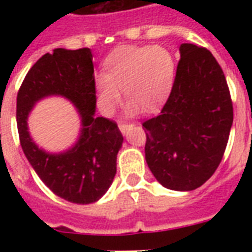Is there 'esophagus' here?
I'll list each match as a JSON object with an SVG mask.
<instances>
[{"label": "esophagus", "instance_id": "1", "mask_svg": "<svg viewBox=\"0 0 252 252\" xmlns=\"http://www.w3.org/2000/svg\"><path fill=\"white\" fill-rule=\"evenodd\" d=\"M129 128H132V124H126V123H120V124H119V129H120L122 133H126Z\"/></svg>", "mask_w": 252, "mask_h": 252}]
</instances>
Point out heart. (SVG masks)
Returning a JSON list of instances; mask_svg holds the SVG:
<instances>
[{
  "label": "heart",
  "mask_w": 252,
  "mask_h": 252,
  "mask_svg": "<svg viewBox=\"0 0 252 252\" xmlns=\"http://www.w3.org/2000/svg\"><path fill=\"white\" fill-rule=\"evenodd\" d=\"M175 77L174 57L163 47H122L106 61V74L95 78L99 107L112 114L122 103V93L144 112H153L167 99Z\"/></svg>",
  "instance_id": "obj_1"
}]
</instances>
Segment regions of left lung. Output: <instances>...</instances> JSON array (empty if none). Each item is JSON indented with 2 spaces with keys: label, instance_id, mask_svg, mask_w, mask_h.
Segmentation results:
<instances>
[{
  "label": "left lung",
  "instance_id": "1",
  "mask_svg": "<svg viewBox=\"0 0 252 252\" xmlns=\"http://www.w3.org/2000/svg\"><path fill=\"white\" fill-rule=\"evenodd\" d=\"M167 102L142 123L145 159L168 189L203 186L222 159L233 124V102L222 69L207 48L184 43Z\"/></svg>",
  "mask_w": 252,
  "mask_h": 252
}]
</instances>
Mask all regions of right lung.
Segmentation results:
<instances>
[{
    "mask_svg": "<svg viewBox=\"0 0 252 252\" xmlns=\"http://www.w3.org/2000/svg\"><path fill=\"white\" fill-rule=\"evenodd\" d=\"M49 94L69 98L77 107L83 122L76 145L60 155L40 150L27 128L33 104ZM95 103L94 65L89 48H56L45 53L30 69L18 91L17 126L23 153L41 182L55 195L70 203L90 204L99 200L116 174L123 134L115 122L95 118Z\"/></svg>",
    "mask_w": 252,
    "mask_h": 252,
    "instance_id": "add662e5",
    "label": "right lung"
}]
</instances>
